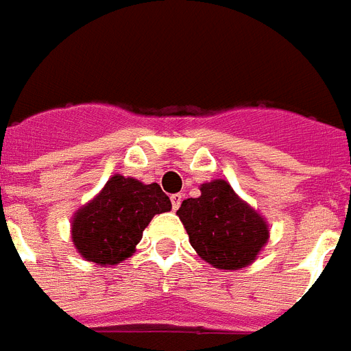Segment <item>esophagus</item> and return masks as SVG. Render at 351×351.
<instances>
[{"label": "esophagus", "instance_id": "34e87169", "mask_svg": "<svg viewBox=\"0 0 351 351\" xmlns=\"http://www.w3.org/2000/svg\"><path fill=\"white\" fill-rule=\"evenodd\" d=\"M170 201H172V208L178 210L181 206V201H183V193H172Z\"/></svg>", "mask_w": 351, "mask_h": 351}]
</instances>
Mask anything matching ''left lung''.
<instances>
[{
	"instance_id": "left-lung-1",
	"label": "left lung",
	"mask_w": 351,
	"mask_h": 351,
	"mask_svg": "<svg viewBox=\"0 0 351 351\" xmlns=\"http://www.w3.org/2000/svg\"><path fill=\"white\" fill-rule=\"evenodd\" d=\"M199 190V197L184 199L178 210L193 250L219 270L252 265L268 243V221L224 179L203 183Z\"/></svg>"
}]
</instances>
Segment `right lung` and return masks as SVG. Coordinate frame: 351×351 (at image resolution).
Returning <instances> with one entry per match:
<instances>
[{
    "instance_id": "1",
    "label": "right lung",
    "mask_w": 351,
    "mask_h": 351,
    "mask_svg": "<svg viewBox=\"0 0 351 351\" xmlns=\"http://www.w3.org/2000/svg\"><path fill=\"white\" fill-rule=\"evenodd\" d=\"M170 208L172 203L158 183L114 173L96 197L72 215V245L94 265H119L136 252L154 215Z\"/></svg>"
}]
</instances>
